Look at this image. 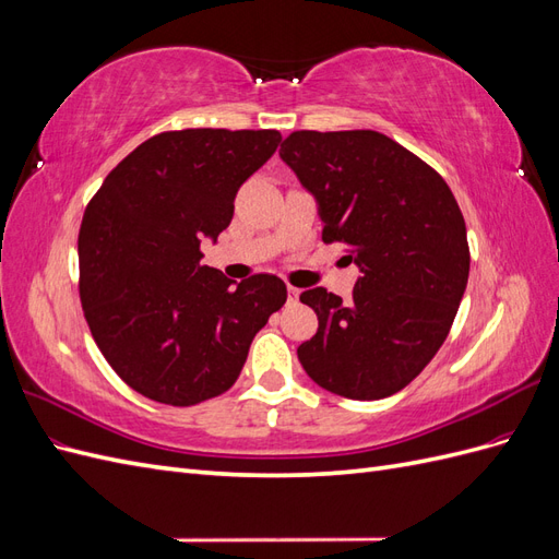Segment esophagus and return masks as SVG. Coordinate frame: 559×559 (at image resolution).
<instances>
[{
	"label": "esophagus",
	"instance_id": "1",
	"mask_svg": "<svg viewBox=\"0 0 559 559\" xmlns=\"http://www.w3.org/2000/svg\"><path fill=\"white\" fill-rule=\"evenodd\" d=\"M286 292H289V300H292V302H296V300H298L300 292L296 289V286H289V289H286Z\"/></svg>",
	"mask_w": 559,
	"mask_h": 559
}]
</instances>
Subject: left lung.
I'll return each instance as SVG.
<instances>
[{
  "instance_id": "left-lung-1",
  "label": "left lung",
  "mask_w": 559,
  "mask_h": 559,
  "mask_svg": "<svg viewBox=\"0 0 559 559\" xmlns=\"http://www.w3.org/2000/svg\"><path fill=\"white\" fill-rule=\"evenodd\" d=\"M282 160L317 198L321 240L343 242L361 277L349 302L300 294L319 319L298 347L326 392L376 401L411 384L441 349L468 282V240L445 179L376 130H296Z\"/></svg>"
}]
</instances>
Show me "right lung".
<instances>
[{
	"instance_id": "1",
	"label": "right lung",
	"mask_w": 559,
	"mask_h": 559,
	"mask_svg": "<svg viewBox=\"0 0 559 559\" xmlns=\"http://www.w3.org/2000/svg\"><path fill=\"white\" fill-rule=\"evenodd\" d=\"M277 130L189 128L142 142L107 175L79 230V296L99 352L134 392L195 405L238 380L286 302L275 275L240 284L200 265L235 193L275 154Z\"/></svg>"
}]
</instances>
